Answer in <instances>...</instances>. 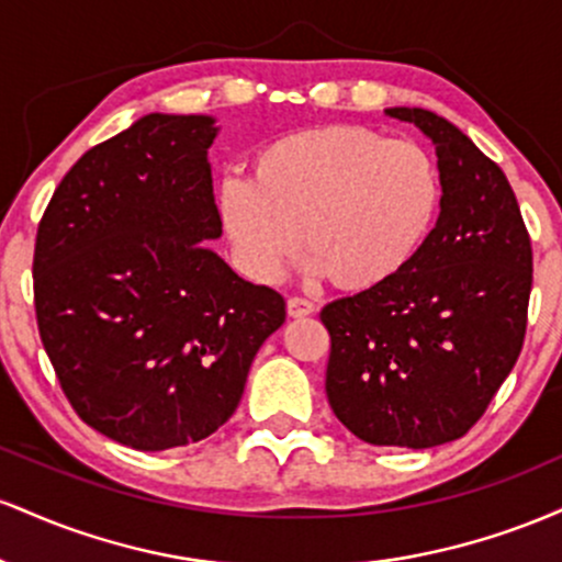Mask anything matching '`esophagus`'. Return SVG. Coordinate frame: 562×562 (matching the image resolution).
<instances>
[{"instance_id":"obj_1","label":"esophagus","mask_w":562,"mask_h":562,"mask_svg":"<svg viewBox=\"0 0 562 562\" xmlns=\"http://www.w3.org/2000/svg\"><path fill=\"white\" fill-rule=\"evenodd\" d=\"M314 312H317V306H314L312 301H306V299H288V317H293V319L312 317Z\"/></svg>"}]
</instances>
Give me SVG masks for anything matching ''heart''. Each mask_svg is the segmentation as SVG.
<instances>
[{"instance_id":"b5f03b06","label":"heart","mask_w":562,"mask_h":562,"mask_svg":"<svg viewBox=\"0 0 562 562\" xmlns=\"http://www.w3.org/2000/svg\"><path fill=\"white\" fill-rule=\"evenodd\" d=\"M441 200V169L420 142L327 124L267 142L250 160V179H224L216 203L237 261L256 282L280 280L303 240L314 274L364 293L420 256Z\"/></svg>"}]
</instances>
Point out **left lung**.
I'll return each instance as SVG.
<instances>
[{
    "label": "left lung",
    "instance_id": "left-lung-1",
    "mask_svg": "<svg viewBox=\"0 0 562 562\" xmlns=\"http://www.w3.org/2000/svg\"><path fill=\"white\" fill-rule=\"evenodd\" d=\"M436 145L443 200L434 235L396 280L322 308L327 402L375 447L465 436L524 348L531 240L513 187L468 134L425 108H389Z\"/></svg>",
    "mask_w": 562,
    "mask_h": 562
}]
</instances>
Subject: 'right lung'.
Wrapping results in <instances>:
<instances>
[{
	"label": "right lung",
	"instance_id": "1",
	"mask_svg": "<svg viewBox=\"0 0 562 562\" xmlns=\"http://www.w3.org/2000/svg\"><path fill=\"white\" fill-rule=\"evenodd\" d=\"M216 134L214 115H142L76 160L36 232V322L57 380L89 428L139 451L222 428L285 322L277 290L211 248Z\"/></svg>",
	"mask_w": 562,
	"mask_h": 562
}]
</instances>
